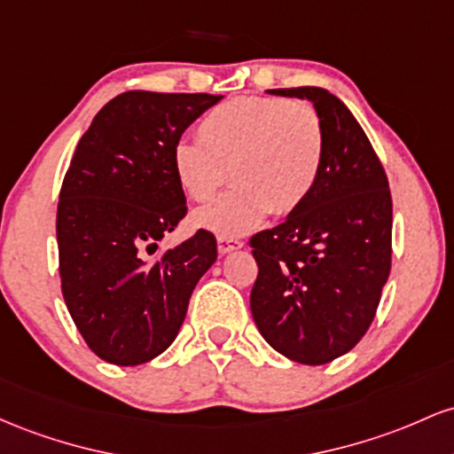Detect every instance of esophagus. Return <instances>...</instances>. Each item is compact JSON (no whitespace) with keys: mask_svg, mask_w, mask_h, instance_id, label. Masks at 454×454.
Wrapping results in <instances>:
<instances>
[{"mask_svg":"<svg viewBox=\"0 0 454 454\" xmlns=\"http://www.w3.org/2000/svg\"><path fill=\"white\" fill-rule=\"evenodd\" d=\"M242 247H244V244H242V240H238V238L218 236V253H221V254L238 251V248H242Z\"/></svg>","mask_w":454,"mask_h":454,"instance_id":"esophagus-1","label":"esophagus"}]
</instances>
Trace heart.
<instances>
[{
    "label": "heart",
    "mask_w": 454,
    "mask_h": 454,
    "mask_svg": "<svg viewBox=\"0 0 454 454\" xmlns=\"http://www.w3.org/2000/svg\"><path fill=\"white\" fill-rule=\"evenodd\" d=\"M197 139L173 145V176L188 200L200 203L210 201L231 177L236 186L195 214L197 227L218 236L253 231L270 212H295L322 171V120L302 100H225L203 115Z\"/></svg>",
    "instance_id": "1"
}]
</instances>
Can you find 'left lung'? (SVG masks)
<instances>
[{"label":"left lung","mask_w":454,"mask_h":454,"mask_svg":"<svg viewBox=\"0 0 454 454\" xmlns=\"http://www.w3.org/2000/svg\"><path fill=\"white\" fill-rule=\"evenodd\" d=\"M307 98L324 129V162L309 200L254 233L251 313L294 363H333L364 337L390 274L392 197L364 130L324 88L268 90Z\"/></svg>","instance_id":"obj_1"}]
</instances>
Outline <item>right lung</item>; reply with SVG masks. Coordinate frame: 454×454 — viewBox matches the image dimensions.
Listing matches in <instances>:
<instances>
[{"instance_id":"add662e5","label":"right lung","mask_w":454,"mask_h":454,"mask_svg":"<svg viewBox=\"0 0 454 454\" xmlns=\"http://www.w3.org/2000/svg\"><path fill=\"white\" fill-rule=\"evenodd\" d=\"M221 98L124 91L76 144L58 203L59 277L76 330L106 363L144 364L169 348L192 289L216 262L206 229L152 254L188 210L173 145Z\"/></svg>"}]
</instances>
